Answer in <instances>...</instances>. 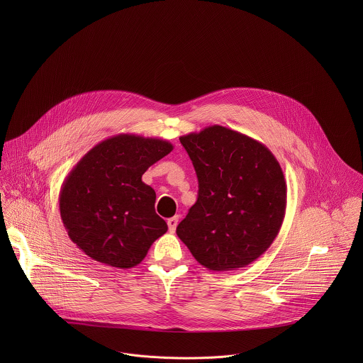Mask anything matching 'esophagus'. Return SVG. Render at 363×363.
Instances as JSON below:
<instances>
[{
    "label": "esophagus",
    "instance_id": "esophagus-1",
    "mask_svg": "<svg viewBox=\"0 0 363 363\" xmlns=\"http://www.w3.org/2000/svg\"><path fill=\"white\" fill-rule=\"evenodd\" d=\"M177 223H179V216H173V218L167 219V226H169V232L170 233H174Z\"/></svg>",
    "mask_w": 363,
    "mask_h": 363
}]
</instances>
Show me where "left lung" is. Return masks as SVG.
<instances>
[{
	"label": "left lung",
	"mask_w": 363,
	"mask_h": 363,
	"mask_svg": "<svg viewBox=\"0 0 363 363\" xmlns=\"http://www.w3.org/2000/svg\"><path fill=\"white\" fill-rule=\"evenodd\" d=\"M199 177V199L176 233L211 271L252 264L272 245L286 209L279 162L257 140L209 125L180 137Z\"/></svg>",
	"instance_id": "8db88e82"
}]
</instances>
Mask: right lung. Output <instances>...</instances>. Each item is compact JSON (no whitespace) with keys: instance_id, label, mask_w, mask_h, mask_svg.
I'll use <instances>...</instances> for the list:
<instances>
[{"instance_id":"1","label":"right lung","mask_w":363,"mask_h":363,"mask_svg":"<svg viewBox=\"0 0 363 363\" xmlns=\"http://www.w3.org/2000/svg\"><path fill=\"white\" fill-rule=\"evenodd\" d=\"M172 151L166 140L117 134L81 157L58 197L64 228L78 249L120 269L145 259L167 225L155 212V190L143 174Z\"/></svg>"}]
</instances>
